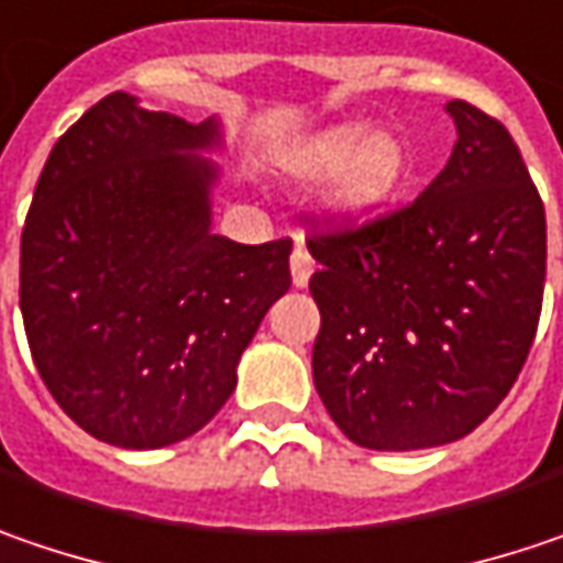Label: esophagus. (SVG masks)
Masks as SVG:
<instances>
[{
	"label": "esophagus",
	"mask_w": 563,
	"mask_h": 563,
	"mask_svg": "<svg viewBox=\"0 0 563 563\" xmlns=\"http://www.w3.org/2000/svg\"><path fill=\"white\" fill-rule=\"evenodd\" d=\"M289 271H292V283H296L299 289H302V286H309V277H312V271H314V261H312V254L306 251V245H296V249H292Z\"/></svg>",
	"instance_id": "1"
}]
</instances>
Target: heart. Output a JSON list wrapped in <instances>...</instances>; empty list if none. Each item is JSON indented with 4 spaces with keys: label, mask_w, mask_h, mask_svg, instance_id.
<instances>
[{
    "label": "heart",
    "mask_w": 563,
    "mask_h": 563,
    "mask_svg": "<svg viewBox=\"0 0 563 563\" xmlns=\"http://www.w3.org/2000/svg\"><path fill=\"white\" fill-rule=\"evenodd\" d=\"M334 207L350 219L382 210L411 172V150L395 133H373L366 123L331 126L296 155V168L309 178L338 175Z\"/></svg>",
    "instance_id": "obj_1"
}]
</instances>
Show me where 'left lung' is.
Masks as SVG:
<instances>
[{"label":"left lung","instance_id":"obj_1","mask_svg":"<svg viewBox=\"0 0 563 563\" xmlns=\"http://www.w3.org/2000/svg\"><path fill=\"white\" fill-rule=\"evenodd\" d=\"M455 150L401 210L309 239L314 388L356 446L468 437L519 376L542 314L545 207L507 126L449 101Z\"/></svg>","mask_w":563,"mask_h":563}]
</instances>
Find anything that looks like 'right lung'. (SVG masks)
I'll list each match as a JSON object with an SVG mask.
<instances>
[{"label": "right lung", "instance_id": "obj_1", "mask_svg": "<svg viewBox=\"0 0 563 563\" xmlns=\"http://www.w3.org/2000/svg\"><path fill=\"white\" fill-rule=\"evenodd\" d=\"M216 117L114 91L53 146L21 232V318L56 405L123 449L181 443L235 391L261 318L289 289V239L213 235Z\"/></svg>", "mask_w": 563, "mask_h": 563}]
</instances>
